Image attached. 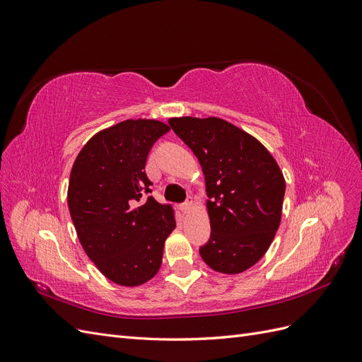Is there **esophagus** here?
I'll list each match as a JSON object with an SVG mask.
<instances>
[{"label":"esophagus","mask_w":362,"mask_h":362,"mask_svg":"<svg viewBox=\"0 0 362 362\" xmlns=\"http://www.w3.org/2000/svg\"><path fill=\"white\" fill-rule=\"evenodd\" d=\"M181 211L184 213V214H189L190 211H192V208H193V201H187V202H184L181 206Z\"/></svg>","instance_id":"1"}]
</instances>
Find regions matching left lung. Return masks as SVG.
<instances>
[{"mask_svg":"<svg viewBox=\"0 0 362 362\" xmlns=\"http://www.w3.org/2000/svg\"><path fill=\"white\" fill-rule=\"evenodd\" d=\"M205 175L211 235L199 249L213 270L237 275L266 254L279 228L286 180L259 140L221 117H170Z\"/></svg>","mask_w":362,"mask_h":362,"instance_id":"1","label":"left lung"}]
</instances>
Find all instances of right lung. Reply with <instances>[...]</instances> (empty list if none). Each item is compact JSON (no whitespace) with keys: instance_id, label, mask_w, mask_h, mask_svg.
I'll list each match as a JSON object with an SVG mask.
<instances>
[{"instance_id":"obj_1","label":"right lung","mask_w":362,"mask_h":362,"mask_svg":"<svg viewBox=\"0 0 362 362\" xmlns=\"http://www.w3.org/2000/svg\"><path fill=\"white\" fill-rule=\"evenodd\" d=\"M154 119H128L96 133L76 156L68 205L80 243L103 275L137 287L157 275L166 238L177 226L170 205L157 202L145 164L169 131Z\"/></svg>"}]
</instances>
